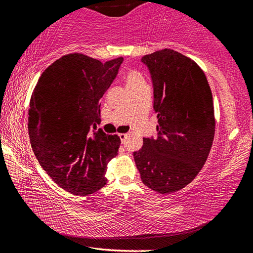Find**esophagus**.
I'll return each mask as SVG.
<instances>
[{"label": "esophagus", "instance_id": "esophagus-1", "mask_svg": "<svg viewBox=\"0 0 253 253\" xmlns=\"http://www.w3.org/2000/svg\"><path fill=\"white\" fill-rule=\"evenodd\" d=\"M118 136H119V138H121V140H122V143L123 144H125L126 143V139H127V137H128V134H118Z\"/></svg>", "mask_w": 253, "mask_h": 253}]
</instances>
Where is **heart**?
<instances>
[{
  "mask_svg": "<svg viewBox=\"0 0 253 253\" xmlns=\"http://www.w3.org/2000/svg\"><path fill=\"white\" fill-rule=\"evenodd\" d=\"M124 79L126 81V84L128 89H129V91L146 85L144 75L138 69H135V68H129L125 72V75H124Z\"/></svg>",
  "mask_w": 253,
  "mask_h": 253,
  "instance_id": "obj_1",
  "label": "heart"
}]
</instances>
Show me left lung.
Listing matches in <instances>:
<instances>
[{
	"mask_svg": "<svg viewBox=\"0 0 253 253\" xmlns=\"http://www.w3.org/2000/svg\"><path fill=\"white\" fill-rule=\"evenodd\" d=\"M152 75L158 136L134 153L147 187L166 194L182 190L202 169L211 151L215 117L211 88L194 60L173 49L142 58Z\"/></svg>",
	"mask_w": 253,
	"mask_h": 253,
	"instance_id": "left-lung-1",
	"label": "left lung"
}]
</instances>
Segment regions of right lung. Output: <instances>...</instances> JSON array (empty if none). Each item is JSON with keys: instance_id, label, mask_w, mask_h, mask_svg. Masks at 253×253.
<instances>
[{"instance_id": "add662e5", "label": "right lung", "mask_w": 253, "mask_h": 253, "mask_svg": "<svg viewBox=\"0 0 253 253\" xmlns=\"http://www.w3.org/2000/svg\"><path fill=\"white\" fill-rule=\"evenodd\" d=\"M124 58L102 63L83 53L59 58L42 72L29 109L34 155L63 190L85 196L106 185L107 164L117 155L121 138L97 130L99 101Z\"/></svg>"}]
</instances>
